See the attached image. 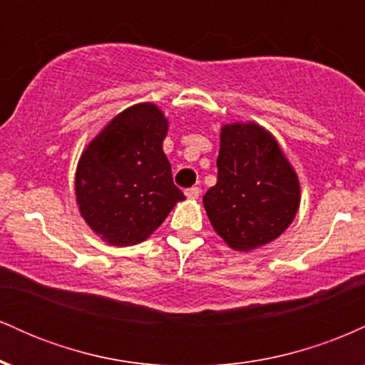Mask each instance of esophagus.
<instances>
[{"label": "esophagus", "mask_w": 365, "mask_h": 365, "mask_svg": "<svg viewBox=\"0 0 365 365\" xmlns=\"http://www.w3.org/2000/svg\"><path fill=\"white\" fill-rule=\"evenodd\" d=\"M185 195L188 197V199H199L200 188H199V187H190V188H187Z\"/></svg>", "instance_id": "obj_1"}]
</instances>
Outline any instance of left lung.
I'll return each instance as SVG.
<instances>
[{
	"label": "left lung",
	"instance_id": "1",
	"mask_svg": "<svg viewBox=\"0 0 365 365\" xmlns=\"http://www.w3.org/2000/svg\"><path fill=\"white\" fill-rule=\"evenodd\" d=\"M217 183L204 195L216 233L235 250L278 238L299 211L300 185L278 142L257 123L221 128Z\"/></svg>",
	"mask_w": 365,
	"mask_h": 365
}]
</instances>
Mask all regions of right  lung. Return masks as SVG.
Returning <instances> with one entry per match:
<instances>
[{"label":"right lung","mask_w":365,"mask_h":365,"mask_svg":"<svg viewBox=\"0 0 365 365\" xmlns=\"http://www.w3.org/2000/svg\"><path fill=\"white\" fill-rule=\"evenodd\" d=\"M168 120L144 103L115 116L83 150L75 195L87 225L111 245L144 242L185 199L163 150Z\"/></svg>","instance_id":"1"}]
</instances>
